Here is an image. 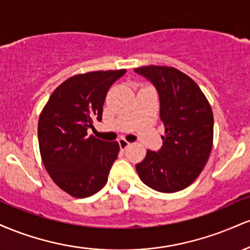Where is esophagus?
Segmentation results:
<instances>
[{
    "label": "esophagus",
    "instance_id": "esophagus-1",
    "mask_svg": "<svg viewBox=\"0 0 250 250\" xmlns=\"http://www.w3.org/2000/svg\"><path fill=\"white\" fill-rule=\"evenodd\" d=\"M119 146H120V148H121V150H125V149H127L129 146H130V143H129L127 140L120 139L119 140Z\"/></svg>",
    "mask_w": 250,
    "mask_h": 250
}]
</instances>
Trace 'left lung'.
Listing matches in <instances>:
<instances>
[{
    "label": "left lung",
    "mask_w": 250,
    "mask_h": 250,
    "mask_svg": "<svg viewBox=\"0 0 250 250\" xmlns=\"http://www.w3.org/2000/svg\"><path fill=\"white\" fill-rule=\"evenodd\" d=\"M156 87L163 146L147 150L136 170L145 185L162 193L190 186L207 163L214 139L213 110L199 85L185 73L166 65L135 68Z\"/></svg>",
    "instance_id": "8db88e82"
}]
</instances>
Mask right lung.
<instances>
[{
	"label": "right lung",
	"instance_id": "1",
	"mask_svg": "<svg viewBox=\"0 0 250 250\" xmlns=\"http://www.w3.org/2000/svg\"><path fill=\"white\" fill-rule=\"evenodd\" d=\"M125 69L79 74L51 94L39 119L40 153L45 170L74 197L91 196L108 181L120 146L96 139L87 130L101 121L108 89Z\"/></svg>",
	"mask_w": 250,
	"mask_h": 250
}]
</instances>
